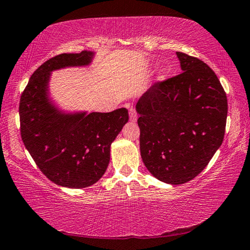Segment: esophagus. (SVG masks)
Returning <instances> with one entry per match:
<instances>
[{
    "mask_svg": "<svg viewBox=\"0 0 250 250\" xmlns=\"http://www.w3.org/2000/svg\"><path fill=\"white\" fill-rule=\"evenodd\" d=\"M128 113H129V121L130 122H136L137 121V115H136V112H135V108L133 106H130L128 108Z\"/></svg>",
    "mask_w": 250,
    "mask_h": 250,
    "instance_id": "esophagus-1",
    "label": "esophagus"
}]
</instances>
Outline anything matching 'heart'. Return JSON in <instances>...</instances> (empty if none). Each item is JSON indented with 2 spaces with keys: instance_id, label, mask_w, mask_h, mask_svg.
Wrapping results in <instances>:
<instances>
[{
  "instance_id": "1",
  "label": "heart",
  "mask_w": 250,
  "mask_h": 250,
  "mask_svg": "<svg viewBox=\"0 0 250 250\" xmlns=\"http://www.w3.org/2000/svg\"><path fill=\"white\" fill-rule=\"evenodd\" d=\"M165 77H166V74H165V73H162L161 76H159V80H161V81L165 80Z\"/></svg>"
}]
</instances>
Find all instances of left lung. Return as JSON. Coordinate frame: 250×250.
Returning a JSON list of instances; mask_svg holds the SVG:
<instances>
[{"label": "left lung", "instance_id": "1", "mask_svg": "<svg viewBox=\"0 0 250 250\" xmlns=\"http://www.w3.org/2000/svg\"><path fill=\"white\" fill-rule=\"evenodd\" d=\"M183 73L155 84L136 104L141 156L158 181L181 185L195 178L224 140L227 97L214 71L177 52Z\"/></svg>", "mask_w": 250, "mask_h": 250}]
</instances>
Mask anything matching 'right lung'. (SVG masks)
Masks as SVG:
<instances>
[{
    "instance_id": "add662e5",
    "label": "right lung",
    "mask_w": 250,
    "mask_h": 250,
    "mask_svg": "<svg viewBox=\"0 0 250 250\" xmlns=\"http://www.w3.org/2000/svg\"><path fill=\"white\" fill-rule=\"evenodd\" d=\"M95 53L52 57L33 73L20 101L21 136L41 171L56 185L85 188L100 181L110 158V145L126 123L128 112H67L50 96L52 72L89 66Z\"/></svg>"
}]
</instances>
